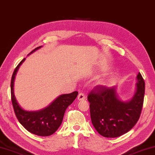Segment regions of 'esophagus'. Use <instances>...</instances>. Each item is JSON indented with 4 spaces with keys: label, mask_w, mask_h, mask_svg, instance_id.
<instances>
[{
    "label": "esophagus",
    "mask_w": 155,
    "mask_h": 155,
    "mask_svg": "<svg viewBox=\"0 0 155 155\" xmlns=\"http://www.w3.org/2000/svg\"><path fill=\"white\" fill-rule=\"evenodd\" d=\"M77 99H78V100H85V94H84L83 93H80V94L78 95Z\"/></svg>",
    "instance_id": "obj_1"
}]
</instances>
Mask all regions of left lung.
<instances>
[{"mask_svg":"<svg viewBox=\"0 0 155 155\" xmlns=\"http://www.w3.org/2000/svg\"><path fill=\"white\" fill-rule=\"evenodd\" d=\"M137 89L127 102L120 101L114 87L97 85L87 95L93 125L101 136L117 137L134 127L143 107L145 83L142 74L137 76Z\"/></svg>","mask_w":155,"mask_h":155,"instance_id":"obj_1","label":"left lung"}]
</instances>
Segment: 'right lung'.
<instances>
[{
	"label": "right lung",
	"mask_w": 155,
	"mask_h": 155,
	"mask_svg": "<svg viewBox=\"0 0 155 155\" xmlns=\"http://www.w3.org/2000/svg\"><path fill=\"white\" fill-rule=\"evenodd\" d=\"M38 47L32 51V53ZM25 60L23 59L14 70L11 81V97L15 116L22 126L30 133L40 136H49L57 131L62 122L66 108L74 102L78 91L64 94L58 97L46 108L37 112L25 111L17 102L13 93L14 79L19 66Z\"/></svg>",
	"instance_id": "obj_1"
}]
</instances>
